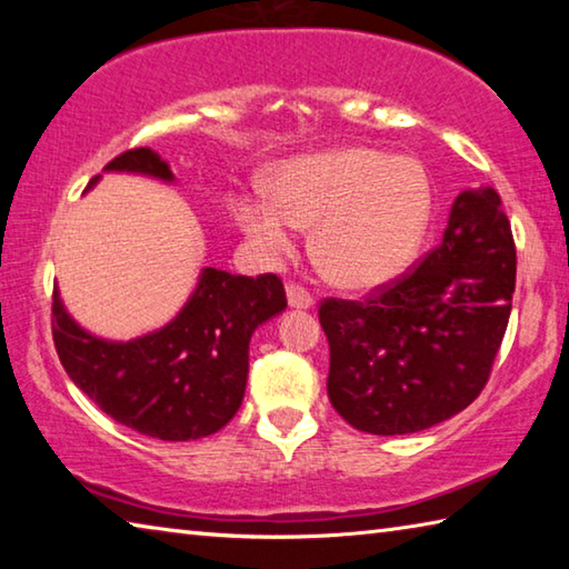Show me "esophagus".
<instances>
[{"label":"esophagus","mask_w":569,"mask_h":569,"mask_svg":"<svg viewBox=\"0 0 569 569\" xmlns=\"http://www.w3.org/2000/svg\"><path fill=\"white\" fill-rule=\"evenodd\" d=\"M286 296H288V306L291 308H311L313 306V296L306 291L301 286H286Z\"/></svg>","instance_id":"34e87169"}]
</instances>
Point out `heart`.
Listing matches in <instances>:
<instances>
[{"label": "heart", "mask_w": 569, "mask_h": 569, "mask_svg": "<svg viewBox=\"0 0 569 569\" xmlns=\"http://www.w3.org/2000/svg\"><path fill=\"white\" fill-rule=\"evenodd\" d=\"M271 198H243L236 220L268 258L288 256L298 226L313 230V256L346 291H373L411 263L431 218L417 162L371 148L296 158L271 178Z\"/></svg>", "instance_id": "heart-1"}]
</instances>
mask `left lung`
Listing matches in <instances>:
<instances>
[{"mask_svg":"<svg viewBox=\"0 0 569 569\" xmlns=\"http://www.w3.org/2000/svg\"><path fill=\"white\" fill-rule=\"evenodd\" d=\"M517 250L495 188L461 190L441 243L366 301L326 298L329 399L359 431L413 435L485 389L512 311Z\"/></svg>","mask_w":569,"mask_h":569,"instance_id":"left-lung-1","label":"left lung"}]
</instances>
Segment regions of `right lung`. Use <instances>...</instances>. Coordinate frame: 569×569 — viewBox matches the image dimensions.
I'll return each mask as SVG.
<instances>
[{"mask_svg":"<svg viewBox=\"0 0 569 569\" xmlns=\"http://www.w3.org/2000/svg\"><path fill=\"white\" fill-rule=\"evenodd\" d=\"M104 170L176 180L150 148L122 152ZM283 308L278 276H230L208 266L176 319L132 341L84 331L54 288L52 339L67 377L108 417L152 439L190 441L216 435L236 417L248 381L250 336Z\"/></svg>","mask_w":569,"mask_h":569,"instance_id":"add662e5","label":"right lung"}]
</instances>
